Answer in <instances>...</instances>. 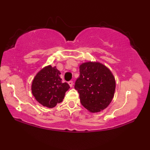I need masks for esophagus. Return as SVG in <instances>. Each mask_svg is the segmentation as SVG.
Returning <instances> with one entry per match:
<instances>
[{
  "label": "esophagus",
  "mask_w": 150,
  "mask_h": 150,
  "mask_svg": "<svg viewBox=\"0 0 150 150\" xmlns=\"http://www.w3.org/2000/svg\"><path fill=\"white\" fill-rule=\"evenodd\" d=\"M68 85H70V87H73V81H69V82H68Z\"/></svg>",
  "instance_id": "obj_1"
}]
</instances>
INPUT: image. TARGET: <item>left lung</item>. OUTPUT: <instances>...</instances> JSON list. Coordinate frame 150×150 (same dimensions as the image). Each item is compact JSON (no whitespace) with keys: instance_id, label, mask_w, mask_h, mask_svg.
Listing matches in <instances>:
<instances>
[{"instance_id":"left-lung-1","label":"left lung","mask_w":150,"mask_h":150,"mask_svg":"<svg viewBox=\"0 0 150 150\" xmlns=\"http://www.w3.org/2000/svg\"><path fill=\"white\" fill-rule=\"evenodd\" d=\"M80 77L75 89L82 106L92 113L99 112L112 101L116 81L112 73L99 62H86L80 65Z\"/></svg>"}]
</instances>
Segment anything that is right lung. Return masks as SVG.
<instances>
[{"mask_svg":"<svg viewBox=\"0 0 150 150\" xmlns=\"http://www.w3.org/2000/svg\"><path fill=\"white\" fill-rule=\"evenodd\" d=\"M61 73L51 65L44 67L38 72L32 84V92L39 104L53 108L64 99L70 88L68 83L62 82Z\"/></svg>","mask_w":150,"mask_h":150,"instance_id":"right-lung-1","label":"right lung"}]
</instances>
